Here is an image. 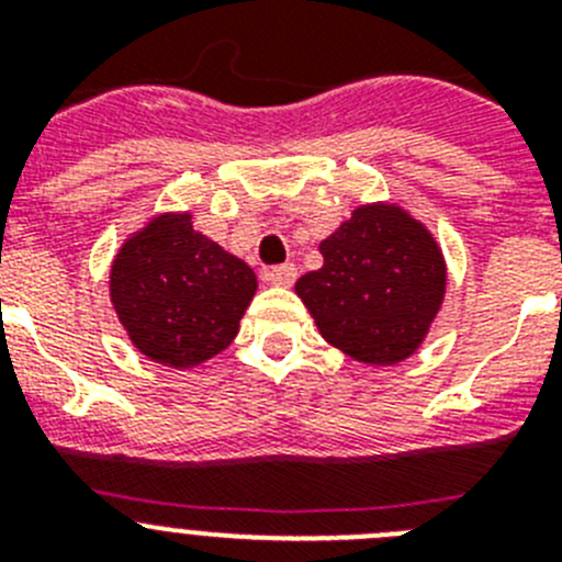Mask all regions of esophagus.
Wrapping results in <instances>:
<instances>
[{"label": "esophagus", "mask_w": 562, "mask_h": 562, "mask_svg": "<svg viewBox=\"0 0 562 562\" xmlns=\"http://www.w3.org/2000/svg\"><path fill=\"white\" fill-rule=\"evenodd\" d=\"M265 278L270 281L272 286H292V284H295V278H297V267L295 265L272 267V270H267Z\"/></svg>", "instance_id": "1"}]
</instances>
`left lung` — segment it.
Listing matches in <instances>:
<instances>
[{
    "instance_id": "left-lung-1",
    "label": "left lung",
    "mask_w": 562,
    "mask_h": 562,
    "mask_svg": "<svg viewBox=\"0 0 562 562\" xmlns=\"http://www.w3.org/2000/svg\"><path fill=\"white\" fill-rule=\"evenodd\" d=\"M324 267L295 292L317 331L366 366L408 360L445 301L448 267L434 233L394 202L355 207L321 241Z\"/></svg>"
}]
</instances>
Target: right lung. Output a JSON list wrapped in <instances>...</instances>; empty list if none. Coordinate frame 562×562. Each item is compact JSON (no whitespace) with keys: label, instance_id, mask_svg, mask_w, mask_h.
<instances>
[{"label":"right lung","instance_id":"obj_1","mask_svg":"<svg viewBox=\"0 0 562 562\" xmlns=\"http://www.w3.org/2000/svg\"><path fill=\"white\" fill-rule=\"evenodd\" d=\"M256 272L193 231L191 213H160L123 241L109 297L134 349L168 369L225 351L256 295Z\"/></svg>","mask_w":562,"mask_h":562}]
</instances>
